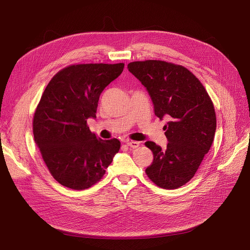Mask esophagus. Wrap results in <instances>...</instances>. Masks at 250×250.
<instances>
[{
    "instance_id": "34e87169",
    "label": "esophagus",
    "mask_w": 250,
    "mask_h": 250,
    "mask_svg": "<svg viewBox=\"0 0 250 250\" xmlns=\"http://www.w3.org/2000/svg\"><path fill=\"white\" fill-rule=\"evenodd\" d=\"M126 145L130 148L133 149H136L140 146V143L139 142H136V141H126Z\"/></svg>"
}]
</instances>
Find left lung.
Wrapping results in <instances>:
<instances>
[{"label": "left lung", "instance_id": "obj_1", "mask_svg": "<svg viewBox=\"0 0 250 250\" xmlns=\"http://www.w3.org/2000/svg\"><path fill=\"white\" fill-rule=\"evenodd\" d=\"M128 71L146 87L155 115L170 121L164 150L154 142L145 146L153 152L146 174L157 187L175 189L188 182L211 148L216 132L214 103L201 81L180 64L148 60L127 64Z\"/></svg>", "mask_w": 250, "mask_h": 250}]
</instances>
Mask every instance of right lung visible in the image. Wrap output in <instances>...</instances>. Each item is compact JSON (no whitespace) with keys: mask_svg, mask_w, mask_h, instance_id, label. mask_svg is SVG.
Here are the masks:
<instances>
[{"mask_svg":"<svg viewBox=\"0 0 250 250\" xmlns=\"http://www.w3.org/2000/svg\"><path fill=\"white\" fill-rule=\"evenodd\" d=\"M125 63H78L59 71L34 111V141L60 185L82 190L97 183L120 151L117 139L102 140L87 125L96 117L101 92L120 76Z\"/></svg>","mask_w":250,"mask_h":250,"instance_id":"right-lung-1","label":"right lung"}]
</instances>
